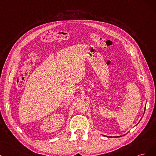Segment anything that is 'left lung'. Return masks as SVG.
Instances as JSON below:
<instances>
[{"label":"left lung","mask_w":156,"mask_h":156,"mask_svg":"<svg viewBox=\"0 0 156 156\" xmlns=\"http://www.w3.org/2000/svg\"><path fill=\"white\" fill-rule=\"evenodd\" d=\"M144 112H145V108H144ZM119 136H117V137H119Z\"/></svg>","instance_id":"obj_1"}]
</instances>
